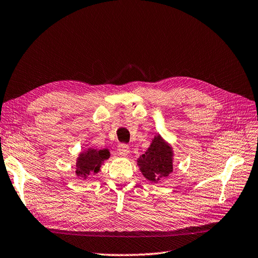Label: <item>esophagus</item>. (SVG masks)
I'll list each match as a JSON object with an SVG mask.
<instances>
[{
  "label": "esophagus",
  "mask_w": 258,
  "mask_h": 258,
  "mask_svg": "<svg viewBox=\"0 0 258 258\" xmlns=\"http://www.w3.org/2000/svg\"><path fill=\"white\" fill-rule=\"evenodd\" d=\"M117 151H118V153L120 154V155L125 156V155L129 154L130 149H129V146H127V144H119Z\"/></svg>",
  "instance_id": "1"
}]
</instances>
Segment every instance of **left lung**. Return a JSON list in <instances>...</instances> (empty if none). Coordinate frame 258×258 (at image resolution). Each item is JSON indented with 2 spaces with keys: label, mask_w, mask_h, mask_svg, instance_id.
Returning a JSON list of instances; mask_svg holds the SVG:
<instances>
[{
  "label": "left lung",
  "mask_w": 258,
  "mask_h": 258,
  "mask_svg": "<svg viewBox=\"0 0 258 258\" xmlns=\"http://www.w3.org/2000/svg\"><path fill=\"white\" fill-rule=\"evenodd\" d=\"M174 151L171 144L158 134L150 147L137 160L140 172L151 183L158 184L173 172Z\"/></svg>",
  "instance_id": "obj_1"
}]
</instances>
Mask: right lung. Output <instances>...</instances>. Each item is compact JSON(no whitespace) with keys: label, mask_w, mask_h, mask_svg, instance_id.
Here are the masks:
<instances>
[{"label":"right lung","mask_w":258,"mask_h":258,"mask_svg":"<svg viewBox=\"0 0 258 258\" xmlns=\"http://www.w3.org/2000/svg\"><path fill=\"white\" fill-rule=\"evenodd\" d=\"M110 158L108 149L89 148L81 151L75 162V176L79 179L89 178L90 175H95L99 172L100 166L106 160Z\"/></svg>","instance_id":"obj_1"}]
</instances>
